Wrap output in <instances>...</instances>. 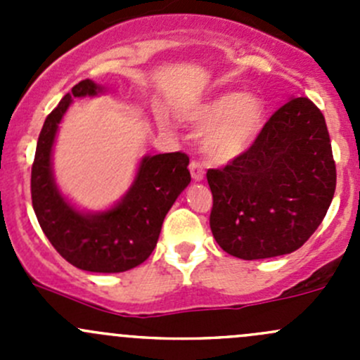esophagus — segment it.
I'll use <instances>...</instances> for the list:
<instances>
[{
	"label": "esophagus",
	"mask_w": 360,
	"mask_h": 360,
	"mask_svg": "<svg viewBox=\"0 0 360 360\" xmlns=\"http://www.w3.org/2000/svg\"><path fill=\"white\" fill-rule=\"evenodd\" d=\"M190 172H191V177H193V181H203V176H205L203 167L198 162L190 163Z\"/></svg>",
	"instance_id": "esophagus-1"
}]
</instances>
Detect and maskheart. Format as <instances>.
I'll list each match as a JSON object with an SVG mask.
<instances>
[{"label":"heart","instance_id":"1","mask_svg":"<svg viewBox=\"0 0 360 360\" xmlns=\"http://www.w3.org/2000/svg\"><path fill=\"white\" fill-rule=\"evenodd\" d=\"M264 112V101L256 94L228 92L188 111L186 120L203 130V155L210 162L228 163L248 153L256 143Z\"/></svg>","mask_w":360,"mask_h":360}]
</instances>
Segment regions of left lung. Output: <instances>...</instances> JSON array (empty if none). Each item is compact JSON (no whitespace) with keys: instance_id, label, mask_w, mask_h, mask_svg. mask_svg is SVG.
<instances>
[{"instance_id":"8db88e82","label":"left lung","mask_w":360,"mask_h":360,"mask_svg":"<svg viewBox=\"0 0 360 360\" xmlns=\"http://www.w3.org/2000/svg\"><path fill=\"white\" fill-rule=\"evenodd\" d=\"M210 230L240 259L300 249L324 219L336 190L331 139L321 110L296 97L264 123L248 153L207 170Z\"/></svg>"}]
</instances>
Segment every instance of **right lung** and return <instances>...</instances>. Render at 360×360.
<instances>
[{
	"label": "right lung",
	"instance_id": "1",
	"mask_svg": "<svg viewBox=\"0 0 360 360\" xmlns=\"http://www.w3.org/2000/svg\"><path fill=\"white\" fill-rule=\"evenodd\" d=\"M104 86L83 79L46 116L36 144L31 197L43 233L72 266L96 274H120L139 266L157 245L163 219L190 184V158L184 153L146 155L136 177L115 205L85 212L60 193L52 167L59 123L75 99L96 97Z\"/></svg>",
	"mask_w": 360,
	"mask_h": 360
}]
</instances>
